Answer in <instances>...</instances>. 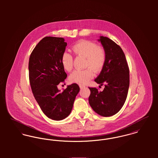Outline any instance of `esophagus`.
I'll return each instance as SVG.
<instances>
[{
	"label": "esophagus",
	"instance_id": "esophagus-1",
	"mask_svg": "<svg viewBox=\"0 0 158 158\" xmlns=\"http://www.w3.org/2000/svg\"><path fill=\"white\" fill-rule=\"evenodd\" d=\"M80 88L81 89H83V88H86V86H83V85H80Z\"/></svg>",
	"mask_w": 158,
	"mask_h": 158
}]
</instances>
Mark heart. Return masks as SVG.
<instances>
[{
	"mask_svg": "<svg viewBox=\"0 0 158 158\" xmlns=\"http://www.w3.org/2000/svg\"><path fill=\"white\" fill-rule=\"evenodd\" d=\"M75 54L86 58V67L90 68L85 70H76L69 77L72 83L78 85H85L94 77L95 72L100 70L106 61V52L103 47L97 45L95 43L82 40L72 47ZM73 58L70 53L64 52L61 56V63L63 68L68 72L73 69Z\"/></svg>",
	"mask_w": 158,
	"mask_h": 158,
	"instance_id": "heart-1",
	"label": "heart"
}]
</instances>
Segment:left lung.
Masks as SVG:
<instances>
[{
  "mask_svg": "<svg viewBox=\"0 0 158 158\" xmlns=\"http://www.w3.org/2000/svg\"><path fill=\"white\" fill-rule=\"evenodd\" d=\"M100 42L106 52V61L95 81L103 85V91L89 88V103L92 110L103 117H110L118 113L127 99L130 72L125 55L119 45L107 37L100 36Z\"/></svg>",
  "mask_w": 158,
  "mask_h": 158,
  "instance_id": "1",
  "label": "left lung"
}]
</instances>
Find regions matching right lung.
<instances>
[{
	"label": "right lung",
	"mask_w": 158,
	"mask_h": 158,
	"mask_svg": "<svg viewBox=\"0 0 158 158\" xmlns=\"http://www.w3.org/2000/svg\"><path fill=\"white\" fill-rule=\"evenodd\" d=\"M63 38L47 36L31 52L28 63L29 79L33 95L49 118L61 120L70 114L80 88L76 83L60 92L58 85L67 74L61 63L67 43Z\"/></svg>",
	"instance_id": "right-lung-1"
}]
</instances>
